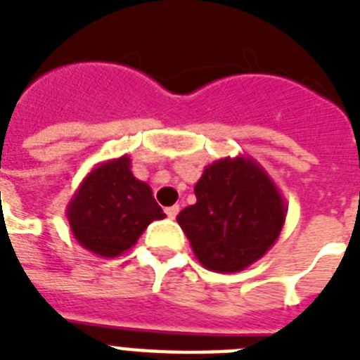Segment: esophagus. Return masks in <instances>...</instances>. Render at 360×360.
<instances>
[{
  "instance_id": "esophagus-1",
  "label": "esophagus",
  "mask_w": 360,
  "mask_h": 360,
  "mask_svg": "<svg viewBox=\"0 0 360 360\" xmlns=\"http://www.w3.org/2000/svg\"><path fill=\"white\" fill-rule=\"evenodd\" d=\"M166 214H168V219H175L179 214V205H172V207L166 209Z\"/></svg>"
}]
</instances>
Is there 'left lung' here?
I'll return each instance as SVG.
<instances>
[{
    "instance_id": "obj_1",
    "label": "left lung",
    "mask_w": 360,
    "mask_h": 360,
    "mask_svg": "<svg viewBox=\"0 0 360 360\" xmlns=\"http://www.w3.org/2000/svg\"><path fill=\"white\" fill-rule=\"evenodd\" d=\"M196 203L177 214L192 252L214 273H239L267 254L285 222V202L263 166L226 157L203 169Z\"/></svg>"
}]
</instances>
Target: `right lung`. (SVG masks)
I'll return each instance as SVG.
<instances>
[{
	"label": "right lung",
	"instance_id": "obj_1",
	"mask_svg": "<svg viewBox=\"0 0 360 360\" xmlns=\"http://www.w3.org/2000/svg\"><path fill=\"white\" fill-rule=\"evenodd\" d=\"M130 168L129 155L97 164L67 205L72 236L95 256H121L153 220L166 217L151 186L136 179Z\"/></svg>",
	"mask_w": 360,
	"mask_h": 360
}]
</instances>
